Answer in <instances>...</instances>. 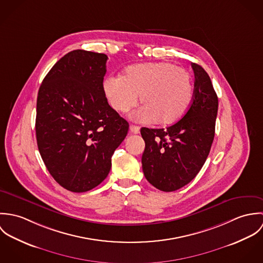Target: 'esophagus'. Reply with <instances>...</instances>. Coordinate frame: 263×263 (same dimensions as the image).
Masks as SVG:
<instances>
[{
    "label": "esophagus",
    "mask_w": 263,
    "mask_h": 263,
    "mask_svg": "<svg viewBox=\"0 0 263 263\" xmlns=\"http://www.w3.org/2000/svg\"><path fill=\"white\" fill-rule=\"evenodd\" d=\"M129 130H130V133H133L135 135H138L140 133V127L138 125L132 124V125H129Z\"/></svg>",
    "instance_id": "esophagus-1"
}]
</instances>
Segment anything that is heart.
<instances>
[{"mask_svg":"<svg viewBox=\"0 0 263 263\" xmlns=\"http://www.w3.org/2000/svg\"><path fill=\"white\" fill-rule=\"evenodd\" d=\"M108 103L116 112H127L138 101L141 121L167 125L187 112L193 99V82L187 70L170 63H145L127 67L119 78L103 83Z\"/></svg>","mask_w":263,"mask_h":263,"instance_id":"1","label":"heart"}]
</instances>
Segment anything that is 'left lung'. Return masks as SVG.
Returning a JSON list of instances; mask_svg holds the SVG:
<instances>
[{
    "label": "left lung",
    "instance_id": "8db88e82",
    "mask_svg": "<svg viewBox=\"0 0 263 263\" xmlns=\"http://www.w3.org/2000/svg\"><path fill=\"white\" fill-rule=\"evenodd\" d=\"M192 103L184 116L167 128L142 127L146 147L143 171L153 186L175 191L188 184L203 166L214 141L218 96L210 76L197 64Z\"/></svg>",
    "mask_w": 263,
    "mask_h": 263
}]
</instances>
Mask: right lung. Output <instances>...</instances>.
<instances>
[{
    "instance_id": "1",
    "label": "right lung",
    "mask_w": 263,
    "mask_h": 263,
    "mask_svg": "<svg viewBox=\"0 0 263 263\" xmlns=\"http://www.w3.org/2000/svg\"><path fill=\"white\" fill-rule=\"evenodd\" d=\"M107 60L104 53L73 50L38 91V150L53 179L73 192L91 190L107 177L113 153L128 132V122L105 97Z\"/></svg>"
}]
</instances>
